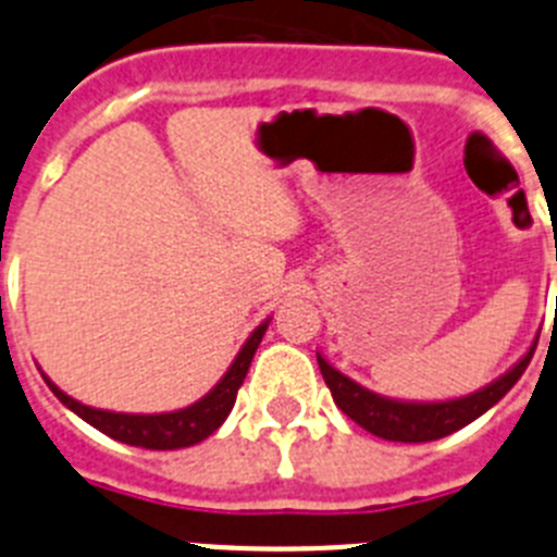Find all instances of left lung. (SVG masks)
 Masks as SVG:
<instances>
[{"label": "left lung", "mask_w": 557, "mask_h": 557, "mask_svg": "<svg viewBox=\"0 0 557 557\" xmlns=\"http://www.w3.org/2000/svg\"><path fill=\"white\" fill-rule=\"evenodd\" d=\"M535 346H539V337L533 339L528 354L499 379L469 393V396L446 398V401H401V398L379 396V393L348 379L346 373H339L334 366H329L323 354H318V366H321L323 382L332 391L334 405L351 421H357L362 430L376 437H385V441H396V444H426V441H437V437L462 430L482 412H488L519 382L521 373L528 371Z\"/></svg>", "instance_id": "8db88e82"}]
</instances>
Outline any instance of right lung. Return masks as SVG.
Segmentation results:
<instances>
[{
    "instance_id": "obj_1",
    "label": "right lung",
    "mask_w": 557,
    "mask_h": 557,
    "mask_svg": "<svg viewBox=\"0 0 557 557\" xmlns=\"http://www.w3.org/2000/svg\"><path fill=\"white\" fill-rule=\"evenodd\" d=\"M268 323L270 318L250 332V337L245 339V346L239 348V354H236L234 362H231L228 371L223 373L218 385L211 387L203 398H198L195 405L184 407V410L150 412V416H145V412L97 410V407H88L83 401H77V398L66 396L47 373H41V376L63 407H69L86 424L100 430L102 435L113 437V441H120V444L127 446H141V449H184V446H195L200 441H206L228 418L231 407L236 401V391L243 387L245 376H248L250 359H253L256 348H259L264 332H268Z\"/></svg>"
}]
</instances>
